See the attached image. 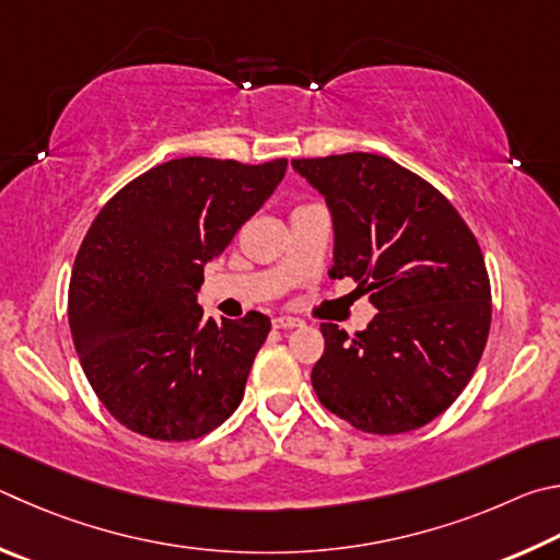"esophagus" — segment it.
<instances>
[{"label":"esophagus","instance_id":"esophagus-1","mask_svg":"<svg viewBox=\"0 0 560 560\" xmlns=\"http://www.w3.org/2000/svg\"><path fill=\"white\" fill-rule=\"evenodd\" d=\"M302 322L300 319H295V317H288V315H282V317H275L272 319V327L275 329H292V327H300Z\"/></svg>","mask_w":560,"mask_h":560}]
</instances>
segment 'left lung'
<instances>
[{"label":"left lung","mask_w":560,"mask_h":560,"mask_svg":"<svg viewBox=\"0 0 560 560\" xmlns=\"http://www.w3.org/2000/svg\"><path fill=\"white\" fill-rule=\"evenodd\" d=\"M292 166L329 206V275L359 282L378 310L354 337L322 325L317 398L364 433L428 425L463 394L489 337L492 290L475 233L433 184L388 156L349 152Z\"/></svg>","instance_id":"obj_1"}]
</instances>
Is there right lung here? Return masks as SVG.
Listing matches in <instances>:
<instances>
[{
	"instance_id": "right-lung-1",
	"label": "right lung",
	"mask_w": 560,
	"mask_h": 560,
	"mask_svg": "<svg viewBox=\"0 0 560 560\" xmlns=\"http://www.w3.org/2000/svg\"><path fill=\"white\" fill-rule=\"evenodd\" d=\"M288 160L241 164L182 156L122 186L75 255L68 288L73 345L110 416L164 443L219 428L243 400L270 319H206L203 265L282 182Z\"/></svg>"
}]
</instances>
